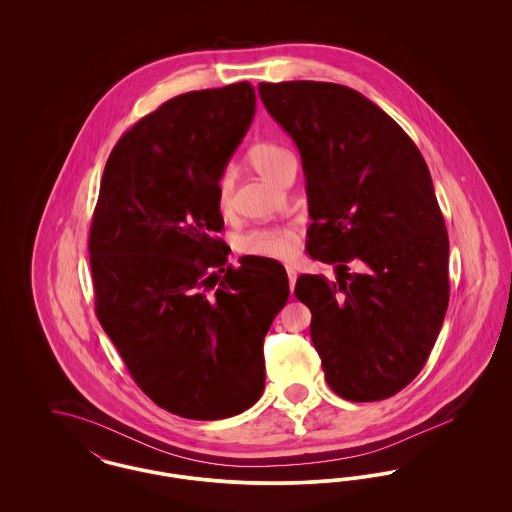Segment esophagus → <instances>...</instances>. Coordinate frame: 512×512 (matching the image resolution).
Segmentation results:
<instances>
[{"mask_svg": "<svg viewBox=\"0 0 512 512\" xmlns=\"http://www.w3.org/2000/svg\"><path fill=\"white\" fill-rule=\"evenodd\" d=\"M286 272H288V282H290V290L293 292V288H295V280H297V272H295V268L286 267Z\"/></svg>", "mask_w": 512, "mask_h": 512, "instance_id": "obj_1", "label": "esophagus"}]
</instances>
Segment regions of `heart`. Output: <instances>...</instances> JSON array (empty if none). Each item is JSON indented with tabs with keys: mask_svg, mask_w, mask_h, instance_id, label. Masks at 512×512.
<instances>
[{
	"mask_svg": "<svg viewBox=\"0 0 512 512\" xmlns=\"http://www.w3.org/2000/svg\"><path fill=\"white\" fill-rule=\"evenodd\" d=\"M293 159L292 153L286 147L274 142H257L249 147L247 161L253 171L259 172L263 178L272 180L286 161ZM234 195V174L224 171L217 180V207L222 213L232 209ZM240 253L251 257H265L278 261H292L299 251V234L292 228H255L245 234H240L236 240Z\"/></svg>",
	"mask_w": 512,
	"mask_h": 512,
	"instance_id": "heart-1",
	"label": "heart"
}]
</instances>
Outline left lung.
Listing matches in <instances>:
<instances>
[{
  "label": "left lung",
  "instance_id": "1",
  "mask_svg": "<svg viewBox=\"0 0 512 512\" xmlns=\"http://www.w3.org/2000/svg\"><path fill=\"white\" fill-rule=\"evenodd\" d=\"M259 96L301 153L307 251L336 270V280L295 282L326 382L347 401L388 399L426 365L449 303V238L428 165L390 115L347 86L261 82Z\"/></svg>",
  "mask_w": 512,
  "mask_h": 512
}]
</instances>
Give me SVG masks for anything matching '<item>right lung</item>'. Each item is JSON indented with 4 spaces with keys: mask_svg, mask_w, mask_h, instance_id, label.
<instances>
[{
    "mask_svg": "<svg viewBox=\"0 0 512 512\" xmlns=\"http://www.w3.org/2000/svg\"><path fill=\"white\" fill-rule=\"evenodd\" d=\"M255 115L249 82L188 92L113 147L88 251L96 315L138 388L192 420L244 413L265 390L263 340L290 286L284 267H226L217 180Z\"/></svg>",
    "mask_w": 512,
    "mask_h": 512,
    "instance_id": "obj_1",
    "label": "right lung"
}]
</instances>
